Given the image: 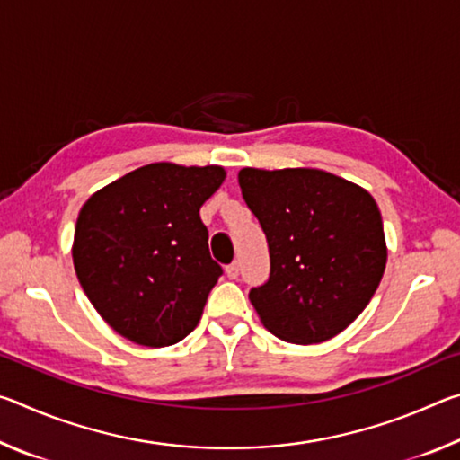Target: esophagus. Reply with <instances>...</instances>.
<instances>
[{"instance_id": "obj_1", "label": "esophagus", "mask_w": 460, "mask_h": 460, "mask_svg": "<svg viewBox=\"0 0 460 460\" xmlns=\"http://www.w3.org/2000/svg\"><path fill=\"white\" fill-rule=\"evenodd\" d=\"M225 274H227V278H231V279H237L239 278V261L229 263V266L225 268Z\"/></svg>"}]
</instances>
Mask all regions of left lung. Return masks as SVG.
<instances>
[{
  "label": "left lung",
  "mask_w": 460,
  "mask_h": 460,
  "mask_svg": "<svg viewBox=\"0 0 460 460\" xmlns=\"http://www.w3.org/2000/svg\"><path fill=\"white\" fill-rule=\"evenodd\" d=\"M239 186L270 247L268 282L249 290L263 326L298 345L345 331L385 270L377 202L361 186L314 168H243Z\"/></svg>",
  "instance_id": "8db88e82"
}]
</instances>
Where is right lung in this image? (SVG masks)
Wrapping results in <instances>:
<instances>
[{"label": "right lung", "instance_id": "add662e5", "mask_svg": "<svg viewBox=\"0 0 460 460\" xmlns=\"http://www.w3.org/2000/svg\"><path fill=\"white\" fill-rule=\"evenodd\" d=\"M223 181L221 166L155 162L83 205L73 243L76 278L121 337L168 347L199 324L223 274L199 211Z\"/></svg>", "mask_w": 460, "mask_h": 460}]
</instances>
